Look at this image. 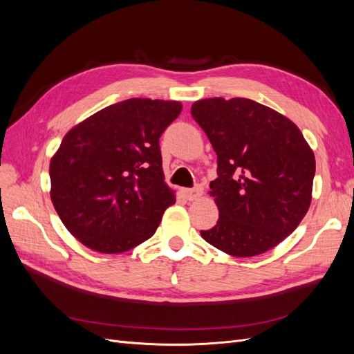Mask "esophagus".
Listing matches in <instances>:
<instances>
[{
	"mask_svg": "<svg viewBox=\"0 0 354 354\" xmlns=\"http://www.w3.org/2000/svg\"><path fill=\"white\" fill-rule=\"evenodd\" d=\"M181 194L185 195L186 199L194 201V199H198L199 196H202L203 189L201 186H196L195 189H183V190H181Z\"/></svg>",
	"mask_w": 354,
	"mask_h": 354,
	"instance_id": "1",
	"label": "esophagus"
}]
</instances>
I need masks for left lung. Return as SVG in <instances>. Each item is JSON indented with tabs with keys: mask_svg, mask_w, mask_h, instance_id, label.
<instances>
[{
	"mask_svg": "<svg viewBox=\"0 0 354 354\" xmlns=\"http://www.w3.org/2000/svg\"><path fill=\"white\" fill-rule=\"evenodd\" d=\"M190 112L217 153L218 221L201 236L233 257L272 250L308 211L313 151L291 120L250 99H203Z\"/></svg>",
	"mask_w": 354,
	"mask_h": 354,
	"instance_id": "8db88e82",
	"label": "left lung"
}]
</instances>
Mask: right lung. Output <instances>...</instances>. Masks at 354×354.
Here are the masks:
<instances>
[{"mask_svg": "<svg viewBox=\"0 0 354 354\" xmlns=\"http://www.w3.org/2000/svg\"><path fill=\"white\" fill-rule=\"evenodd\" d=\"M180 102L128 99L63 137L50 162L51 202L87 248L120 254L147 241L176 202L164 181L159 137Z\"/></svg>", "mask_w": 354, "mask_h": 354, "instance_id": "right-lung-1", "label": "right lung"}]
</instances>
